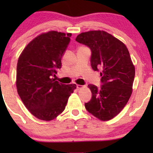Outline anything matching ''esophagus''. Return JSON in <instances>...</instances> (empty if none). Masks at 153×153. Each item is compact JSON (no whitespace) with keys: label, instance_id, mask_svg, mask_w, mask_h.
I'll list each match as a JSON object with an SVG mask.
<instances>
[{"label":"esophagus","instance_id":"1","mask_svg":"<svg viewBox=\"0 0 153 153\" xmlns=\"http://www.w3.org/2000/svg\"><path fill=\"white\" fill-rule=\"evenodd\" d=\"M76 87H77V89L78 90H80V89H82V88H83L85 87V85H76Z\"/></svg>","mask_w":153,"mask_h":153}]
</instances>
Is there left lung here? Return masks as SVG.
Listing matches in <instances>:
<instances>
[{"label": "left lung", "mask_w": 153, "mask_h": 153, "mask_svg": "<svg viewBox=\"0 0 153 153\" xmlns=\"http://www.w3.org/2000/svg\"><path fill=\"white\" fill-rule=\"evenodd\" d=\"M76 41L91 49V66L102 70L100 88L88 85L92 99L85 104L90 114L102 121L116 116L132 93L135 68L124 43L104 30L81 33Z\"/></svg>", "instance_id": "8db88e82"}]
</instances>
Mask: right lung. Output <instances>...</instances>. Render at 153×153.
Instances as JSON below:
<instances>
[{"mask_svg":"<svg viewBox=\"0 0 153 153\" xmlns=\"http://www.w3.org/2000/svg\"><path fill=\"white\" fill-rule=\"evenodd\" d=\"M72 34L51 30L35 37L23 50L16 66V86L31 114L51 121L65 110L76 84H62L53 78Z\"/></svg>","mask_w":153,"mask_h":153,"instance_id":"right-lung-1","label":"right lung"}]
</instances>
